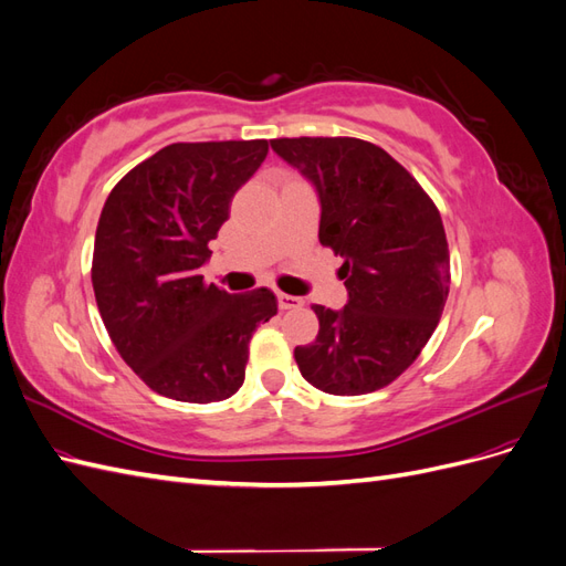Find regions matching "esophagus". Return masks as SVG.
I'll use <instances>...</instances> for the list:
<instances>
[{"instance_id": "34e87169", "label": "esophagus", "mask_w": 566, "mask_h": 566, "mask_svg": "<svg viewBox=\"0 0 566 566\" xmlns=\"http://www.w3.org/2000/svg\"><path fill=\"white\" fill-rule=\"evenodd\" d=\"M279 297V306L281 310H300V306L304 304V300L302 297H295V295H285V293H279L276 295Z\"/></svg>"}]
</instances>
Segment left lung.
Returning <instances> with one entry per match:
<instances>
[{"instance_id": "left-lung-1", "label": "left lung", "mask_w": 566, "mask_h": 566, "mask_svg": "<svg viewBox=\"0 0 566 566\" xmlns=\"http://www.w3.org/2000/svg\"><path fill=\"white\" fill-rule=\"evenodd\" d=\"M321 200L318 241L345 264L349 302L321 304L318 335L295 347L302 378L335 397L382 389L420 356L451 285L447 231L432 198L387 150L354 136L273 139Z\"/></svg>"}]
</instances>
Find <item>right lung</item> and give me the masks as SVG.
<instances>
[{
	"instance_id": "add662e5",
	"label": "right lung",
	"mask_w": 566,
	"mask_h": 566,
	"mask_svg": "<svg viewBox=\"0 0 566 566\" xmlns=\"http://www.w3.org/2000/svg\"><path fill=\"white\" fill-rule=\"evenodd\" d=\"M266 139L169 144L115 184L98 217L92 283L115 349L167 399L224 401L245 380L256 325L276 316L269 287L231 295L200 266Z\"/></svg>"
}]
</instances>
